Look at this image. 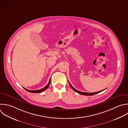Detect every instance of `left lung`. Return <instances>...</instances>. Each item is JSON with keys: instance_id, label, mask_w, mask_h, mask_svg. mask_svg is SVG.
I'll list each match as a JSON object with an SVG mask.
<instances>
[{"instance_id": "8db88e82", "label": "left lung", "mask_w": 128, "mask_h": 128, "mask_svg": "<svg viewBox=\"0 0 128 128\" xmlns=\"http://www.w3.org/2000/svg\"><path fill=\"white\" fill-rule=\"evenodd\" d=\"M68 83H69V84H70V87L75 91V92H78V93L79 94H82V95H86V96H92V95H94V94H98V93H99V92H102V91H103V90H100V91H99V92H80V91H78V90H76V88H74L72 85H71V84H70V82H68Z\"/></svg>"}]
</instances>
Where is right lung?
<instances>
[{
    "instance_id": "add662e5",
    "label": "right lung",
    "mask_w": 128,
    "mask_h": 128,
    "mask_svg": "<svg viewBox=\"0 0 128 128\" xmlns=\"http://www.w3.org/2000/svg\"><path fill=\"white\" fill-rule=\"evenodd\" d=\"M50 84V80H49V82H48V84L45 87H44V88H42V89L38 90H28V89H26V88H24V87H23V88H24L28 92H32V93H39V92H42L43 91H44V90H45L46 89H47V88H48V86H49Z\"/></svg>"
}]
</instances>
